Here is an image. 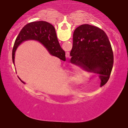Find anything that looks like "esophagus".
<instances>
[{
  "label": "esophagus",
  "instance_id": "1",
  "mask_svg": "<svg viewBox=\"0 0 128 128\" xmlns=\"http://www.w3.org/2000/svg\"><path fill=\"white\" fill-rule=\"evenodd\" d=\"M68 55H69V53H68Z\"/></svg>",
  "mask_w": 128,
  "mask_h": 128
}]
</instances>
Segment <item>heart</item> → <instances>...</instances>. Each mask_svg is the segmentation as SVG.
<instances>
[{"label": "heart", "instance_id": "heart-1", "mask_svg": "<svg viewBox=\"0 0 128 128\" xmlns=\"http://www.w3.org/2000/svg\"><path fill=\"white\" fill-rule=\"evenodd\" d=\"M78 70L77 69H74L73 72L71 73L70 75L69 76V78L70 81H76L78 78Z\"/></svg>", "mask_w": 128, "mask_h": 128}]
</instances>
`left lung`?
Listing matches in <instances>:
<instances>
[{
  "label": "left lung",
  "instance_id": "obj_1",
  "mask_svg": "<svg viewBox=\"0 0 128 128\" xmlns=\"http://www.w3.org/2000/svg\"><path fill=\"white\" fill-rule=\"evenodd\" d=\"M70 62L99 74L100 86L110 78L114 65L113 51L107 34L88 24L79 26L73 33Z\"/></svg>",
  "mask_w": 128,
  "mask_h": 128
}]
</instances>
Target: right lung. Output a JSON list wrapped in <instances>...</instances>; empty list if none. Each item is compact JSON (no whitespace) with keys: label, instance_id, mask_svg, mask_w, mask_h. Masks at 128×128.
<instances>
[{"label":"right lung","instance_id":"add662e5","mask_svg":"<svg viewBox=\"0 0 128 128\" xmlns=\"http://www.w3.org/2000/svg\"><path fill=\"white\" fill-rule=\"evenodd\" d=\"M34 40L42 43L52 56L66 60V52L60 47L54 26L46 21H40L28 24L23 27L15 40L12 50V61L14 64V53L17 47L25 40ZM19 79L21 80L20 78ZM21 82H22L21 80ZM23 83L24 82H22Z\"/></svg>","mask_w":128,"mask_h":128}]
</instances>
